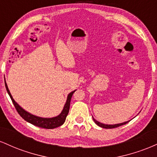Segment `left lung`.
Wrapping results in <instances>:
<instances>
[{"instance_id": "obj_1", "label": "left lung", "mask_w": 157, "mask_h": 157, "mask_svg": "<svg viewBox=\"0 0 157 157\" xmlns=\"http://www.w3.org/2000/svg\"><path fill=\"white\" fill-rule=\"evenodd\" d=\"M93 120L97 125H99L100 127H101V128H117V127H119V126L125 125L126 123H128V122H129V121H127V122H122V123L116 124V125H105V124H102V123H101V122L97 121V120H95V119L94 117H93Z\"/></svg>"}]
</instances>
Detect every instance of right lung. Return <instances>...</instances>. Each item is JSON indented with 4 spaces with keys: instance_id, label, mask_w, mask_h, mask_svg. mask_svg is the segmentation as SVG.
Instances as JSON below:
<instances>
[{
    "instance_id": "add662e5",
    "label": "right lung",
    "mask_w": 157,
    "mask_h": 157,
    "mask_svg": "<svg viewBox=\"0 0 157 157\" xmlns=\"http://www.w3.org/2000/svg\"><path fill=\"white\" fill-rule=\"evenodd\" d=\"M5 86H6V89L7 92H8L9 95H10L11 100H12V103L15 105V109L17 110V113H19L20 116L22 117L23 120H26V122H29V123L32 124V125L37 126V127L42 128H46V129H53L55 128L59 127V126L62 125L64 123L65 120H66V117H67L68 111H69V108H70V102H71V97H72L73 94L75 93L74 91L72 92H71L68 95L67 100H66V104H65L63 109L62 112L60 113V114H59L57 117L53 118H42L39 117H36L35 115H32L31 113H28L27 111H25L24 109H23L16 102L15 100L12 98V95H11L10 90L8 89V86L5 82Z\"/></svg>"
}]
</instances>
